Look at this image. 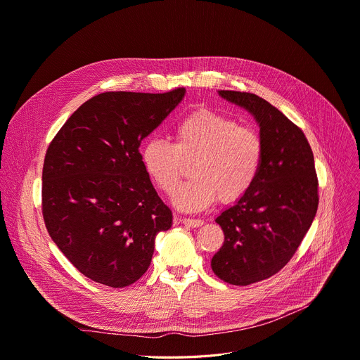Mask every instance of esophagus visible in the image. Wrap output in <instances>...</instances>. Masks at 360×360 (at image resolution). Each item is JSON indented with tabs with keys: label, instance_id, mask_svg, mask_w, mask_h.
<instances>
[{
	"label": "esophagus",
	"instance_id": "obj_1",
	"mask_svg": "<svg viewBox=\"0 0 360 360\" xmlns=\"http://www.w3.org/2000/svg\"><path fill=\"white\" fill-rule=\"evenodd\" d=\"M181 222L186 226H192V228H197V226H201L204 224L202 219H197V218H182Z\"/></svg>",
	"mask_w": 360,
	"mask_h": 360
}]
</instances>
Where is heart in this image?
<instances>
[{"instance_id":"heart-1","label":"heart","mask_w":360,"mask_h":360,"mask_svg":"<svg viewBox=\"0 0 360 360\" xmlns=\"http://www.w3.org/2000/svg\"><path fill=\"white\" fill-rule=\"evenodd\" d=\"M263 152V139L254 127L201 108L175 123L172 143L148 141L141 159L153 184L169 195L191 163L192 179L178 188L174 204L200 211L217 198L221 204L241 200L258 176Z\"/></svg>"}]
</instances>
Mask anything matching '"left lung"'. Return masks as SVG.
I'll list each match as a JSON object with an SVG mask.
<instances>
[{
    "mask_svg": "<svg viewBox=\"0 0 360 360\" xmlns=\"http://www.w3.org/2000/svg\"><path fill=\"white\" fill-rule=\"evenodd\" d=\"M218 93L254 116L264 146L251 189L215 219L225 238L212 271L225 283L248 285L278 273L297 251L317 212L319 181L299 126L257 94Z\"/></svg>",
    "mask_w": 360,
    "mask_h": 360,
    "instance_id": "1",
    "label": "left lung"
}]
</instances>
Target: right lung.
Segmentation results:
<instances>
[{"mask_svg": "<svg viewBox=\"0 0 360 360\" xmlns=\"http://www.w3.org/2000/svg\"><path fill=\"white\" fill-rule=\"evenodd\" d=\"M184 96V87L101 93L49 145L41 185L46 228L70 263L96 283L119 288L139 280L158 233L172 225L139 146Z\"/></svg>", "mask_w": 360, "mask_h": 360, "instance_id": "obj_1", "label": "right lung"}]
</instances>
